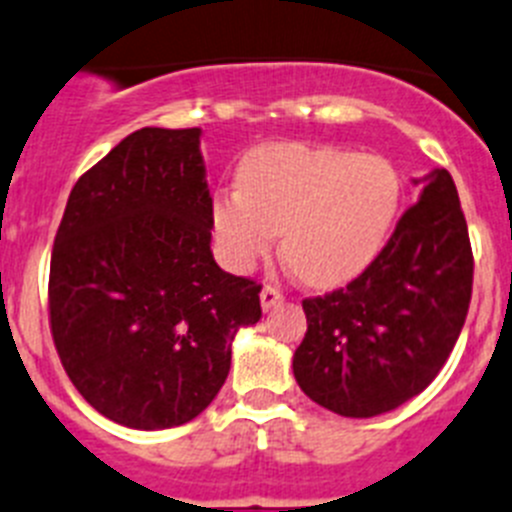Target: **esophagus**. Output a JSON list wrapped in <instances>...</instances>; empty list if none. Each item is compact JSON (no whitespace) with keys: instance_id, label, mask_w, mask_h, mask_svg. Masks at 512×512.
I'll list each match as a JSON object with an SVG mask.
<instances>
[{"instance_id":"obj_1","label":"esophagus","mask_w":512,"mask_h":512,"mask_svg":"<svg viewBox=\"0 0 512 512\" xmlns=\"http://www.w3.org/2000/svg\"><path fill=\"white\" fill-rule=\"evenodd\" d=\"M283 303V293H280L278 288H273V285H265L260 293V306L262 311H270V308L280 306Z\"/></svg>"}]
</instances>
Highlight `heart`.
Masks as SVG:
<instances>
[{"label":"heart","mask_w":512,"mask_h":512,"mask_svg":"<svg viewBox=\"0 0 512 512\" xmlns=\"http://www.w3.org/2000/svg\"><path fill=\"white\" fill-rule=\"evenodd\" d=\"M242 188L214 199L227 265L247 273L283 234V257L311 285H339L382 252L400 206L398 170L347 147L270 145L247 155Z\"/></svg>","instance_id":"heart-1"}]
</instances>
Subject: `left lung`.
<instances>
[{
	"label": "left lung",
	"mask_w": 512,
	"mask_h": 512,
	"mask_svg": "<svg viewBox=\"0 0 512 512\" xmlns=\"http://www.w3.org/2000/svg\"><path fill=\"white\" fill-rule=\"evenodd\" d=\"M413 183L423 186L418 204L365 273L303 301L293 375L339 416H380L426 390L467 319L474 262L457 186L444 168Z\"/></svg>",
	"instance_id": "obj_1"
}]
</instances>
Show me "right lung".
I'll return each mask as SVG.
<instances>
[{
	"instance_id": "1",
	"label": "right lung",
	"mask_w": 512,
	"mask_h": 512,
	"mask_svg": "<svg viewBox=\"0 0 512 512\" xmlns=\"http://www.w3.org/2000/svg\"><path fill=\"white\" fill-rule=\"evenodd\" d=\"M201 127H142L78 178L50 257V331L68 377L109 421L160 431L222 390L260 285L211 255Z\"/></svg>"
}]
</instances>
